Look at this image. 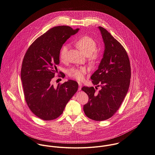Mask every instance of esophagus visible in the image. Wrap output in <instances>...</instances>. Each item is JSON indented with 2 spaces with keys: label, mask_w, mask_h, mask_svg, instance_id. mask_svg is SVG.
Instances as JSON below:
<instances>
[{
  "label": "esophagus",
  "mask_w": 155,
  "mask_h": 155,
  "mask_svg": "<svg viewBox=\"0 0 155 155\" xmlns=\"http://www.w3.org/2000/svg\"><path fill=\"white\" fill-rule=\"evenodd\" d=\"M78 86H79V87H78V90H81V87H82V84L78 82Z\"/></svg>",
  "instance_id": "esophagus-1"
}]
</instances>
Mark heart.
<instances>
[{"mask_svg": "<svg viewBox=\"0 0 155 155\" xmlns=\"http://www.w3.org/2000/svg\"><path fill=\"white\" fill-rule=\"evenodd\" d=\"M75 46L78 48L85 55L87 56L90 64H94L100 57V53L97 50V43L92 38L88 36H84L75 42ZM68 46L64 45L61 48L60 52V60L64 61L67 58ZM88 70L84 67L72 68L68 70V76L78 81H82Z\"/></svg>", "mask_w": 155, "mask_h": 155, "instance_id": "1", "label": "heart"}]
</instances>
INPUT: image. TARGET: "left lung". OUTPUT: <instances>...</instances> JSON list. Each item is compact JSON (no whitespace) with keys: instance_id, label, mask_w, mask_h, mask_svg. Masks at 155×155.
I'll list each match as a JSON object with an SVG mask.
<instances>
[{"instance_id":"1","label":"left lung","mask_w":155,"mask_h":155,"mask_svg":"<svg viewBox=\"0 0 155 155\" xmlns=\"http://www.w3.org/2000/svg\"><path fill=\"white\" fill-rule=\"evenodd\" d=\"M98 28L105 50L98 68L91 79L94 85L101 88L96 92L93 87L84 86L82 90L88 96V103L83 107L86 116L103 121L111 117L124 100L130 83L131 67L127 53L121 44L106 29Z\"/></svg>"}]
</instances>
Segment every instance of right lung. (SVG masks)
I'll return each mask as SVG.
<instances>
[{"mask_svg":"<svg viewBox=\"0 0 155 155\" xmlns=\"http://www.w3.org/2000/svg\"><path fill=\"white\" fill-rule=\"evenodd\" d=\"M78 30L68 26H55L38 38L25 54L21 73L25 99L31 111L41 119L58 118L77 91L75 81L69 80L55 87L52 80L60 64L61 48ZM59 77L64 78V74Z\"/></svg>","mask_w":155,"mask_h":155,"instance_id":"add662e5","label":"right lung"}]
</instances>
